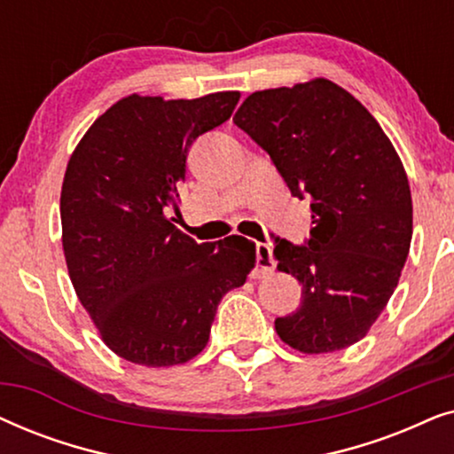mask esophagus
<instances>
[{"mask_svg":"<svg viewBox=\"0 0 454 454\" xmlns=\"http://www.w3.org/2000/svg\"><path fill=\"white\" fill-rule=\"evenodd\" d=\"M275 270V258H272V247L269 244H258L256 247V270L254 278H262L272 275Z\"/></svg>","mask_w":454,"mask_h":454,"instance_id":"1","label":"esophagus"}]
</instances>
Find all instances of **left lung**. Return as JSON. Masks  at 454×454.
Masks as SVG:
<instances>
[{"instance_id":"left-lung-1","label":"left lung","mask_w":454,"mask_h":454,"mask_svg":"<svg viewBox=\"0 0 454 454\" xmlns=\"http://www.w3.org/2000/svg\"><path fill=\"white\" fill-rule=\"evenodd\" d=\"M233 121L312 208L308 246L275 238L277 269L301 283L300 308L275 320L277 334L309 356L357 343L387 308L411 244V190L393 142L326 78L252 92Z\"/></svg>"}]
</instances>
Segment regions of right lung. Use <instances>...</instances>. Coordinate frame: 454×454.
Segmentation results:
<instances>
[{
    "instance_id": "add662e5",
    "label": "right lung",
    "mask_w": 454,
    "mask_h": 454,
    "mask_svg": "<svg viewBox=\"0 0 454 454\" xmlns=\"http://www.w3.org/2000/svg\"><path fill=\"white\" fill-rule=\"evenodd\" d=\"M238 90L200 98L123 97L78 142L61 185V244L72 285L103 343L165 368L208 343L216 306L256 264L254 241L198 244L173 225L198 136L231 117Z\"/></svg>"
}]
</instances>
